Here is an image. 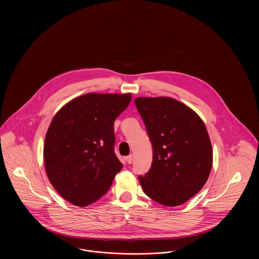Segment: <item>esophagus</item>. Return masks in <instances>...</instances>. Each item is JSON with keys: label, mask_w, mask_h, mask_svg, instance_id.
I'll use <instances>...</instances> for the list:
<instances>
[{"label": "esophagus", "mask_w": 259, "mask_h": 259, "mask_svg": "<svg viewBox=\"0 0 259 259\" xmlns=\"http://www.w3.org/2000/svg\"><path fill=\"white\" fill-rule=\"evenodd\" d=\"M125 160H126V162L128 163V164H131V163H133V155L132 154H130V155H127L126 157H125Z\"/></svg>", "instance_id": "34e87169"}]
</instances>
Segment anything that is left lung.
<instances>
[{
	"mask_svg": "<svg viewBox=\"0 0 259 259\" xmlns=\"http://www.w3.org/2000/svg\"><path fill=\"white\" fill-rule=\"evenodd\" d=\"M152 146V162L139 177L154 201L178 206L205 185L212 166V148L201 118L171 98L135 100Z\"/></svg>",
	"mask_w": 259,
	"mask_h": 259,
	"instance_id": "8db88e82",
	"label": "left lung"
}]
</instances>
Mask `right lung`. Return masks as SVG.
<instances>
[{"label":"right lung","mask_w":259,"mask_h":259,"mask_svg":"<svg viewBox=\"0 0 259 259\" xmlns=\"http://www.w3.org/2000/svg\"><path fill=\"white\" fill-rule=\"evenodd\" d=\"M131 100L130 94H87L54 116L45 139L46 171L69 202L76 206L95 202L121 170L114 153L113 123Z\"/></svg>","instance_id":"1"}]
</instances>
